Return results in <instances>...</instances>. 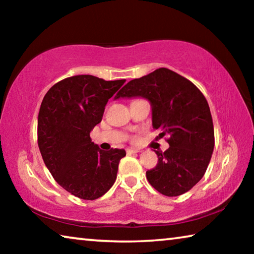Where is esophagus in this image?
I'll use <instances>...</instances> for the list:
<instances>
[{
  "label": "esophagus",
  "instance_id": "obj_1",
  "mask_svg": "<svg viewBox=\"0 0 254 254\" xmlns=\"http://www.w3.org/2000/svg\"><path fill=\"white\" fill-rule=\"evenodd\" d=\"M137 152H139V150H137V149H132V148H128V149H127V154L137 153Z\"/></svg>",
  "mask_w": 254,
  "mask_h": 254
}]
</instances>
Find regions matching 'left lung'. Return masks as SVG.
Wrapping results in <instances>:
<instances>
[{
    "mask_svg": "<svg viewBox=\"0 0 254 254\" xmlns=\"http://www.w3.org/2000/svg\"><path fill=\"white\" fill-rule=\"evenodd\" d=\"M147 98L152 106V126L168 135L170 147L156 151L158 163L147 171L150 185L160 194L179 196L203 178L214 150V126L208 103L198 88L168 68L128 81L120 97Z\"/></svg>",
    "mask_w": 254,
    "mask_h": 254,
    "instance_id": "obj_1",
    "label": "left lung"
}]
</instances>
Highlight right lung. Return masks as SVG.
<instances>
[{
    "instance_id": "add662e5",
    "label": "right lung",
    "mask_w": 254,
    "mask_h": 254,
    "mask_svg": "<svg viewBox=\"0 0 254 254\" xmlns=\"http://www.w3.org/2000/svg\"><path fill=\"white\" fill-rule=\"evenodd\" d=\"M126 79L77 75L58 81L42 100L38 145L56 182L78 198H100L113 186L123 149L100 150L89 133L102 121L105 105Z\"/></svg>"
}]
</instances>
